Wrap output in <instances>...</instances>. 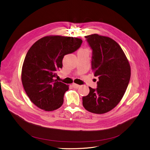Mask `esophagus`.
I'll list each match as a JSON object with an SVG mask.
<instances>
[{"mask_svg": "<svg viewBox=\"0 0 150 150\" xmlns=\"http://www.w3.org/2000/svg\"><path fill=\"white\" fill-rule=\"evenodd\" d=\"M72 86H73V88H78L80 86V85H77V84L74 83L72 84Z\"/></svg>", "mask_w": 150, "mask_h": 150, "instance_id": "obj_1", "label": "esophagus"}]
</instances>
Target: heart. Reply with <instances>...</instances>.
<instances>
[{"label": "heart", "instance_id": "b5f03b06", "mask_svg": "<svg viewBox=\"0 0 150 150\" xmlns=\"http://www.w3.org/2000/svg\"><path fill=\"white\" fill-rule=\"evenodd\" d=\"M86 50L85 49H82V50Z\"/></svg>", "mask_w": 150, "mask_h": 150}]
</instances>
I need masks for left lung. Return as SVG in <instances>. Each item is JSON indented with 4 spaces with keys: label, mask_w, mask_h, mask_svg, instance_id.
Wrapping results in <instances>:
<instances>
[{
    "label": "left lung",
    "mask_w": 150,
    "mask_h": 150,
    "mask_svg": "<svg viewBox=\"0 0 150 150\" xmlns=\"http://www.w3.org/2000/svg\"><path fill=\"white\" fill-rule=\"evenodd\" d=\"M85 38L93 50L92 69L99 81L96 90L89 87L82 104L91 112L104 114L115 108L124 96L131 77L130 65L115 40L98 34Z\"/></svg>",
    "instance_id": "left-lung-1"
}]
</instances>
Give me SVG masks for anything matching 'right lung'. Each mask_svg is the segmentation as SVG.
I'll return each mask as SVG.
<instances>
[{
	"label": "right lung",
	"mask_w": 150,
	"mask_h": 150,
	"mask_svg": "<svg viewBox=\"0 0 150 150\" xmlns=\"http://www.w3.org/2000/svg\"><path fill=\"white\" fill-rule=\"evenodd\" d=\"M80 38L48 36L35 42L25 56L22 68L23 88L31 101L46 111L59 108L69 85L54 78L62 68L65 55L81 47Z\"/></svg>",
	"instance_id": "add662e5"
}]
</instances>
